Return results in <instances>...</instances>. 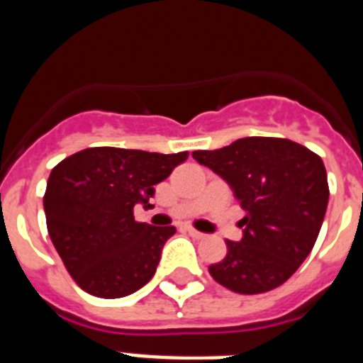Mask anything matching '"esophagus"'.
Returning <instances> with one entry per match:
<instances>
[{
	"instance_id": "obj_1",
	"label": "esophagus",
	"mask_w": 363,
	"mask_h": 363,
	"mask_svg": "<svg viewBox=\"0 0 363 363\" xmlns=\"http://www.w3.org/2000/svg\"><path fill=\"white\" fill-rule=\"evenodd\" d=\"M187 233H189V236H191V238H194V240H203L205 238L203 233H200V230H196V229H192V227H187Z\"/></svg>"
}]
</instances>
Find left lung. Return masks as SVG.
<instances>
[{
  "label": "left lung",
  "mask_w": 363,
  "mask_h": 363,
  "mask_svg": "<svg viewBox=\"0 0 363 363\" xmlns=\"http://www.w3.org/2000/svg\"><path fill=\"white\" fill-rule=\"evenodd\" d=\"M192 158L225 179L245 218L243 238L227 243L225 258L209 267L229 291L259 294L293 277L313 251L329 201L322 158L285 138L252 136Z\"/></svg>",
  "instance_id": "obj_1"
}]
</instances>
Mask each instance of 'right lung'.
<instances>
[{
	"mask_svg": "<svg viewBox=\"0 0 363 363\" xmlns=\"http://www.w3.org/2000/svg\"><path fill=\"white\" fill-rule=\"evenodd\" d=\"M189 152L91 147L52 169L43 196L47 230L63 265L85 293L121 298L154 277L163 243L176 229L134 220Z\"/></svg>",
	"mask_w": 363,
	"mask_h": 363,
	"instance_id": "obj_1",
	"label": "right lung"
}]
</instances>
